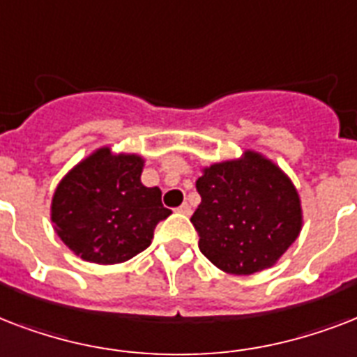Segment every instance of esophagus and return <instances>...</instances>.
<instances>
[{"instance_id": "esophagus-1", "label": "esophagus", "mask_w": 357, "mask_h": 357, "mask_svg": "<svg viewBox=\"0 0 357 357\" xmlns=\"http://www.w3.org/2000/svg\"><path fill=\"white\" fill-rule=\"evenodd\" d=\"M176 212H181L184 216H190V214H192V206H190V204H182V206L176 208Z\"/></svg>"}]
</instances>
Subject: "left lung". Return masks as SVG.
Masks as SVG:
<instances>
[{"mask_svg":"<svg viewBox=\"0 0 357 357\" xmlns=\"http://www.w3.org/2000/svg\"><path fill=\"white\" fill-rule=\"evenodd\" d=\"M195 188L199 250L223 272L250 275L270 268L300 234L296 188L261 154L245 151L242 160L210 165Z\"/></svg>","mask_w":357,"mask_h":357,"instance_id":"left-lung-1","label":"left lung"}]
</instances>
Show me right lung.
<instances>
[{
    "label": "right lung",
    "instance_id": "1",
    "mask_svg": "<svg viewBox=\"0 0 357 357\" xmlns=\"http://www.w3.org/2000/svg\"><path fill=\"white\" fill-rule=\"evenodd\" d=\"M143 158L98 149L59 182L52 199L55 233L84 261L117 264L147 250L169 216L160 188L141 184Z\"/></svg>",
    "mask_w": 357,
    "mask_h": 357
}]
</instances>
